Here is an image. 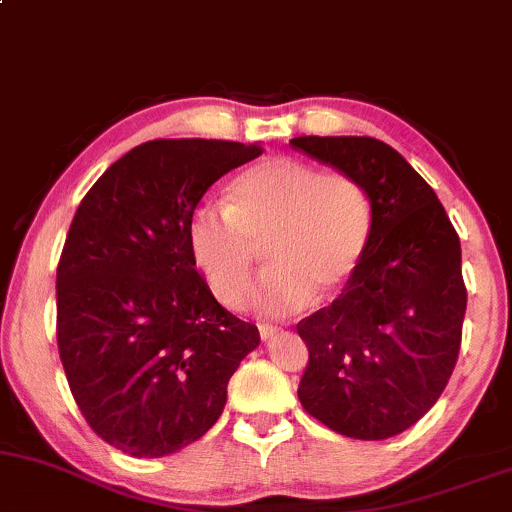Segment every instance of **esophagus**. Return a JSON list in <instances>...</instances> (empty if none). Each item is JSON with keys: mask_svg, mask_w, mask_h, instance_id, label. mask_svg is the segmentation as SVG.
<instances>
[{"mask_svg": "<svg viewBox=\"0 0 512 512\" xmlns=\"http://www.w3.org/2000/svg\"><path fill=\"white\" fill-rule=\"evenodd\" d=\"M279 334H281L279 326H272V324H262L260 326V338H262V341H272V338L279 336Z\"/></svg>", "mask_w": 512, "mask_h": 512, "instance_id": "34e87169", "label": "esophagus"}]
</instances>
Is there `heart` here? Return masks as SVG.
<instances>
[{
    "label": "heart",
    "instance_id": "1",
    "mask_svg": "<svg viewBox=\"0 0 512 512\" xmlns=\"http://www.w3.org/2000/svg\"><path fill=\"white\" fill-rule=\"evenodd\" d=\"M372 233L360 183L291 157L250 166L229 188V205L202 202L188 219V250L214 298L238 305L264 248L272 267L248 295L264 317H288L312 298L348 286Z\"/></svg>",
    "mask_w": 512,
    "mask_h": 512
}]
</instances>
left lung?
I'll list each match as a JSON object with an SVG mask.
<instances>
[{"instance_id":"1","label":"left lung","mask_w":512,"mask_h":512,"mask_svg":"<svg viewBox=\"0 0 512 512\" xmlns=\"http://www.w3.org/2000/svg\"><path fill=\"white\" fill-rule=\"evenodd\" d=\"M348 174L372 207L360 267L329 307L305 317L298 398L315 420L362 441L410 429L446 389L467 307L460 238L429 183L367 135L293 138Z\"/></svg>"}]
</instances>
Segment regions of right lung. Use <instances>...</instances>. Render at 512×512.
Listing matches in <instances>:
<instances>
[{
	"mask_svg": "<svg viewBox=\"0 0 512 512\" xmlns=\"http://www.w3.org/2000/svg\"><path fill=\"white\" fill-rule=\"evenodd\" d=\"M260 143L150 140L109 166L76 209L57 267L59 357L85 422L133 458L205 436L260 331L197 274L188 219Z\"/></svg>",
	"mask_w": 512,
	"mask_h": 512,
	"instance_id": "add662e5",
	"label": "right lung"
}]
</instances>
